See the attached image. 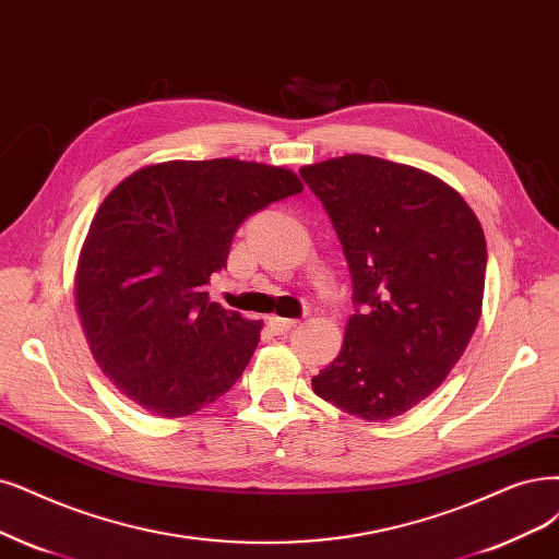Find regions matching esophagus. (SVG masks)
I'll use <instances>...</instances> for the list:
<instances>
[{
  "label": "esophagus",
  "mask_w": 559,
  "mask_h": 559,
  "mask_svg": "<svg viewBox=\"0 0 559 559\" xmlns=\"http://www.w3.org/2000/svg\"><path fill=\"white\" fill-rule=\"evenodd\" d=\"M269 326H272L276 334H285V332H287V329H293V326H297V320H290V318H278V316H272V318H269Z\"/></svg>",
  "instance_id": "1"
}]
</instances>
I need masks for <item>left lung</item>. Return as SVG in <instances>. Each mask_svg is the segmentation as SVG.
<instances>
[{
	"mask_svg": "<svg viewBox=\"0 0 559 559\" xmlns=\"http://www.w3.org/2000/svg\"><path fill=\"white\" fill-rule=\"evenodd\" d=\"M299 175L334 223L357 306L313 391L366 421L401 417L447 380L479 324L481 223L459 191L412 165L347 154Z\"/></svg>",
	"mask_w": 559,
	"mask_h": 559,
	"instance_id": "8db88e82",
	"label": "left lung"
}]
</instances>
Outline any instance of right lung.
<instances>
[{"mask_svg": "<svg viewBox=\"0 0 559 559\" xmlns=\"http://www.w3.org/2000/svg\"><path fill=\"white\" fill-rule=\"evenodd\" d=\"M301 191L293 170L239 158L154 163L115 186L82 243L75 304L123 396L189 417L241 378L262 322L210 301L204 285L246 216Z\"/></svg>", "mask_w": 559, "mask_h": 559, "instance_id": "add662e5", "label": "right lung"}]
</instances>
